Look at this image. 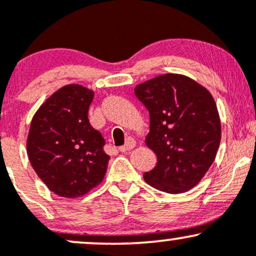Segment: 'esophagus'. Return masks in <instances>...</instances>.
<instances>
[{
    "instance_id": "obj_1",
    "label": "esophagus",
    "mask_w": 256,
    "mask_h": 256,
    "mask_svg": "<svg viewBox=\"0 0 256 256\" xmlns=\"http://www.w3.org/2000/svg\"><path fill=\"white\" fill-rule=\"evenodd\" d=\"M134 146H136V140H134L132 137H128V138H126L125 144L122 146H119V152H128V150H131V149H134Z\"/></svg>"
}]
</instances>
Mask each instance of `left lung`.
Wrapping results in <instances>:
<instances>
[{
    "label": "left lung",
    "instance_id": "left-lung-1",
    "mask_svg": "<svg viewBox=\"0 0 256 256\" xmlns=\"http://www.w3.org/2000/svg\"><path fill=\"white\" fill-rule=\"evenodd\" d=\"M134 95L149 112L146 144L158 158L144 180L161 192H188L212 166L222 140L213 96L194 79L174 73L138 84Z\"/></svg>",
    "mask_w": 256,
    "mask_h": 256
}]
</instances>
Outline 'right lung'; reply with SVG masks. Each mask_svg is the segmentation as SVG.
<instances>
[{
	"mask_svg": "<svg viewBox=\"0 0 256 256\" xmlns=\"http://www.w3.org/2000/svg\"><path fill=\"white\" fill-rule=\"evenodd\" d=\"M94 94L80 84L64 85L32 118L26 140L28 160L48 189L61 198L86 195L107 171L104 140L88 119Z\"/></svg>",
	"mask_w": 256,
	"mask_h": 256,
	"instance_id": "obj_1",
	"label": "right lung"
}]
</instances>
